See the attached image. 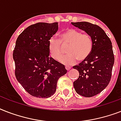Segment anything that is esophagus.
<instances>
[{"mask_svg": "<svg viewBox=\"0 0 121 121\" xmlns=\"http://www.w3.org/2000/svg\"><path fill=\"white\" fill-rule=\"evenodd\" d=\"M65 68H66V70H70L71 69V67L70 66H65Z\"/></svg>", "mask_w": 121, "mask_h": 121, "instance_id": "1", "label": "esophagus"}]
</instances>
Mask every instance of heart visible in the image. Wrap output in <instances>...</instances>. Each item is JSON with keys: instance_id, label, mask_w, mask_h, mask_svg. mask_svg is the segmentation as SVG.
Instances as JSON below:
<instances>
[{"instance_id": "b5f03b06", "label": "heart", "mask_w": 121, "mask_h": 121, "mask_svg": "<svg viewBox=\"0 0 121 121\" xmlns=\"http://www.w3.org/2000/svg\"><path fill=\"white\" fill-rule=\"evenodd\" d=\"M62 46H61V45ZM69 46L67 50L68 55L63 58L62 46ZM93 49V40L88 34H83L78 29L70 28L61 33L60 39L52 37L49 41V50L51 56L66 65L73 64L77 60L78 61L85 60Z\"/></svg>"}]
</instances>
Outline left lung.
Returning a JSON list of instances; mask_svg holds the SVG:
<instances>
[{"label": "left lung", "mask_w": 121, "mask_h": 121, "mask_svg": "<svg viewBox=\"0 0 121 121\" xmlns=\"http://www.w3.org/2000/svg\"><path fill=\"white\" fill-rule=\"evenodd\" d=\"M92 37L93 49L89 56L73 68L79 72L73 82L76 92L86 97L99 94L108 85L112 77L114 56L111 39L105 31L88 22H72Z\"/></svg>", "instance_id": "1"}]
</instances>
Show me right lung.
<instances>
[{"mask_svg": "<svg viewBox=\"0 0 121 121\" xmlns=\"http://www.w3.org/2000/svg\"><path fill=\"white\" fill-rule=\"evenodd\" d=\"M58 29V22H38L24 29L16 40L15 76L33 97L53 95L58 79L67 72L63 65L49 56V41Z\"/></svg>", "mask_w": 121, "mask_h": 121, "instance_id": "1", "label": "right lung"}]
</instances>
